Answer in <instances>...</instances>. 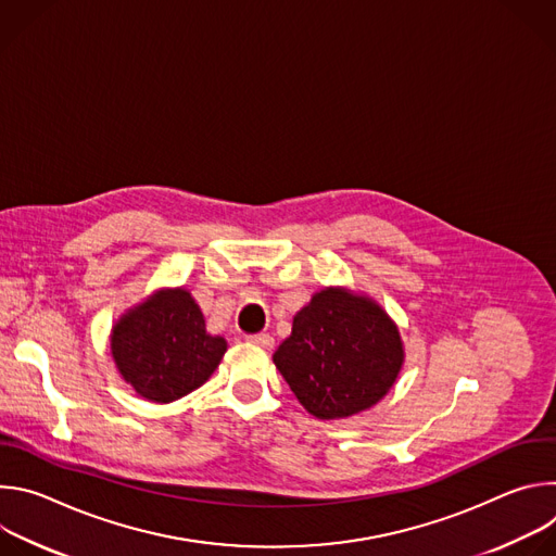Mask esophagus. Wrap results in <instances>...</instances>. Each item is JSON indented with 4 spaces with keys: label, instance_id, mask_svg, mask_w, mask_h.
Here are the masks:
<instances>
[{
    "label": "esophagus",
    "instance_id": "34e87169",
    "mask_svg": "<svg viewBox=\"0 0 556 556\" xmlns=\"http://www.w3.org/2000/svg\"><path fill=\"white\" fill-rule=\"evenodd\" d=\"M247 341L253 345H260L264 350H270L275 345V339L270 334H251V337H247Z\"/></svg>",
    "mask_w": 556,
    "mask_h": 556
}]
</instances>
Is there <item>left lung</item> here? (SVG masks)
<instances>
[{
	"mask_svg": "<svg viewBox=\"0 0 556 556\" xmlns=\"http://www.w3.org/2000/svg\"><path fill=\"white\" fill-rule=\"evenodd\" d=\"M273 361L314 418L339 420L382 399L403 369L405 350L374 299L326 288L294 314L292 334Z\"/></svg>",
	"mask_w": 556,
	"mask_h": 556,
	"instance_id": "1",
	"label": "left lung"
}]
</instances>
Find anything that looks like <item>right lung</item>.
I'll return each mask as SVG.
<instances>
[{"label":"right lung","mask_w":556,"mask_h":556,"mask_svg":"<svg viewBox=\"0 0 556 556\" xmlns=\"http://www.w3.org/2000/svg\"><path fill=\"white\" fill-rule=\"evenodd\" d=\"M112 356L123 380L151 403H174L202 387L219 365L226 341L206 332L189 290H157L112 328Z\"/></svg>","instance_id":"1"}]
</instances>
